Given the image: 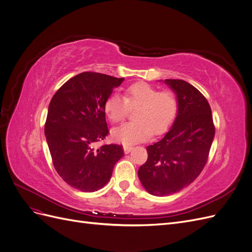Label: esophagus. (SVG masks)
<instances>
[{"mask_svg":"<svg viewBox=\"0 0 252 252\" xmlns=\"http://www.w3.org/2000/svg\"><path fill=\"white\" fill-rule=\"evenodd\" d=\"M133 149L132 146H129V145H124V152L125 154H129Z\"/></svg>","mask_w":252,"mask_h":252,"instance_id":"1","label":"esophagus"}]
</instances>
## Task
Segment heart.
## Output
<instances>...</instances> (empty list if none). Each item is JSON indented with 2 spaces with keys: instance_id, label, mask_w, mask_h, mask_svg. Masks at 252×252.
I'll use <instances>...</instances> for the list:
<instances>
[{
  "instance_id": "1",
  "label": "heart",
  "mask_w": 252,
  "mask_h": 252,
  "mask_svg": "<svg viewBox=\"0 0 252 252\" xmlns=\"http://www.w3.org/2000/svg\"><path fill=\"white\" fill-rule=\"evenodd\" d=\"M135 109L134 119L112 131V138L123 144L143 142L155 134L169 129L179 110V102L171 91H158L147 83L138 82L128 86L124 97L110 94L104 103V111L112 123H120L129 112Z\"/></svg>"
}]
</instances>
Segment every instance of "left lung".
Returning <instances> with one entry per match:
<instances>
[{
  "label": "left lung",
  "mask_w": 252,
  "mask_h": 252,
  "mask_svg": "<svg viewBox=\"0 0 252 252\" xmlns=\"http://www.w3.org/2000/svg\"><path fill=\"white\" fill-rule=\"evenodd\" d=\"M165 84L177 94V118L162 140L147 146L148 158L138 171L143 187L157 196L177 193L199 177L216 133L209 103L199 90L183 80Z\"/></svg>",
  "instance_id": "1"
}]
</instances>
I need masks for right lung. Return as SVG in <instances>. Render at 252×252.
<instances>
[{"mask_svg": "<svg viewBox=\"0 0 252 252\" xmlns=\"http://www.w3.org/2000/svg\"><path fill=\"white\" fill-rule=\"evenodd\" d=\"M124 78L97 72H82L68 80L49 103L45 135L52 163L68 185L83 192L103 188L113 167L124 156L121 145L94 144L109 130L104 103Z\"/></svg>", "mask_w": 252, "mask_h": 252, "instance_id": "add662e5", "label": "right lung"}]
</instances>
